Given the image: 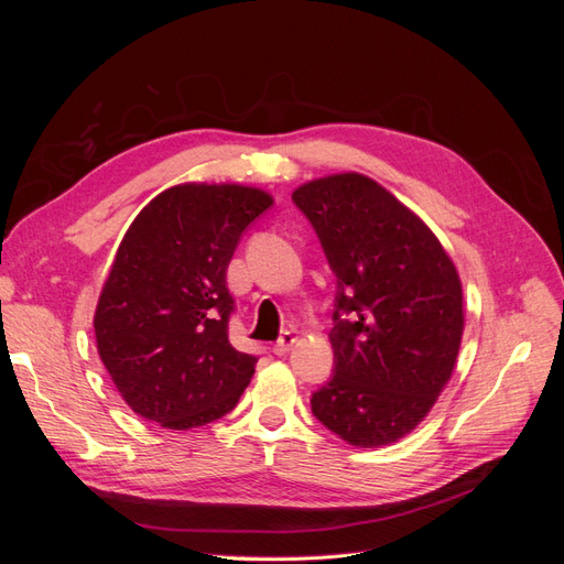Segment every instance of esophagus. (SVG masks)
<instances>
[{"label":"esophagus","mask_w":564,"mask_h":564,"mask_svg":"<svg viewBox=\"0 0 564 564\" xmlns=\"http://www.w3.org/2000/svg\"><path fill=\"white\" fill-rule=\"evenodd\" d=\"M294 344H296V334H294V332H284V334L280 336L278 344L272 346V352H275V355H286L289 350L294 348Z\"/></svg>","instance_id":"obj_1"}]
</instances>
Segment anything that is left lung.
I'll list each match as a JSON object with an SVG mask.
<instances>
[{
	"label": "left lung",
	"mask_w": 564,
	"mask_h": 564,
	"mask_svg": "<svg viewBox=\"0 0 564 564\" xmlns=\"http://www.w3.org/2000/svg\"><path fill=\"white\" fill-rule=\"evenodd\" d=\"M338 280L334 377L313 414L352 447H386L429 416L464 336V289L435 232L373 178L344 172L294 191Z\"/></svg>",
	"instance_id": "8db88e82"
}]
</instances>
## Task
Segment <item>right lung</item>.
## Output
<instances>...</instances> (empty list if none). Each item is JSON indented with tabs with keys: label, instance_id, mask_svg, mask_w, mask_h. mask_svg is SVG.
Masks as SVG:
<instances>
[{
	"label": "right lung",
	"instance_id": "1",
	"mask_svg": "<svg viewBox=\"0 0 564 564\" xmlns=\"http://www.w3.org/2000/svg\"><path fill=\"white\" fill-rule=\"evenodd\" d=\"M270 204L261 187L178 183L133 218L94 313L100 362L133 414L187 431L240 400L256 357L228 338L226 270Z\"/></svg>",
	"mask_w": 564,
	"mask_h": 564
}]
</instances>
